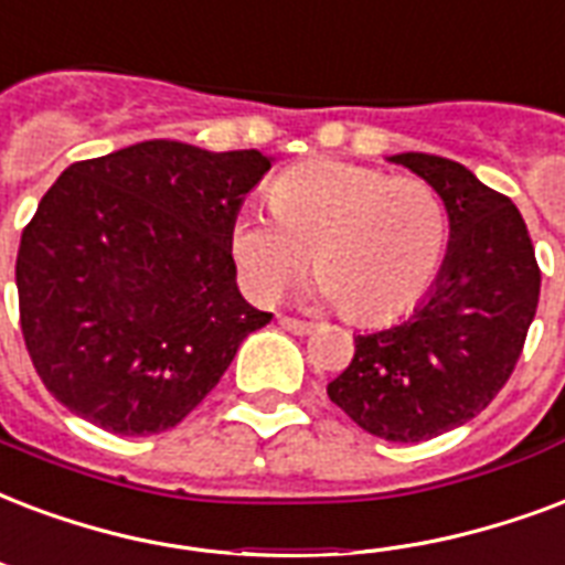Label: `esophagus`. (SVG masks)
<instances>
[{"label": "esophagus", "mask_w": 565, "mask_h": 565, "mask_svg": "<svg viewBox=\"0 0 565 565\" xmlns=\"http://www.w3.org/2000/svg\"><path fill=\"white\" fill-rule=\"evenodd\" d=\"M281 329H287L290 334H311L313 331V322H305V320H296V317H281Z\"/></svg>", "instance_id": "1"}]
</instances>
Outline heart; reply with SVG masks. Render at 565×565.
I'll return each mask as SVG.
<instances>
[{
  "label": "heart",
  "mask_w": 565,
  "mask_h": 565,
  "mask_svg": "<svg viewBox=\"0 0 565 565\" xmlns=\"http://www.w3.org/2000/svg\"><path fill=\"white\" fill-rule=\"evenodd\" d=\"M273 215L239 213L227 234L243 290L273 301L313 254L320 296L352 322H382L436 281L450 245L445 201L426 180L317 159L269 189Z\"/></svg>",
  "instance_id": "heart-1"
}]
</instances>
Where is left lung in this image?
Listing matches in <instances>:
<instances>
[{"instance_id":"left-lung-1","label":"left lung","mask_w":565,"mask_h":565,"mask_svg":"<svg viewBox=\"0 0 565 565\" xmlns=\"http://www.w3.org/2000/svg\"><path fill=\"white\" fill-rule=\"evenodd\" d=\"M391 162L441 195L450 245L415 311L355 338L329 397L370 436L412 445L468 424L498 397L536 317L542 275L510 198L454 159L397 153Z\"/></svg>"}]
</instances>
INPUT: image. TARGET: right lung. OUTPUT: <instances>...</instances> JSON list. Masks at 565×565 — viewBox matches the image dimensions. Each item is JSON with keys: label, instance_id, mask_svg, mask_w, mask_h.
<instances>
[{"label": "right lung", "instance_id": "add662e5", "mask_svg": "<svg viewBox=\"0 0 565 565\" xmlns=\"http://www.w3.org/2000/svg\"><path fill=\"white\" fill-rule=\"evenodd\" d=\"M273 159L139 141L64 168L23 227L20 329L38 376L115 436L178 426L273 313L236 287L227 234Z\"/></svg>", "mask_w": 565, "mask_h": 565}]
</instances>
